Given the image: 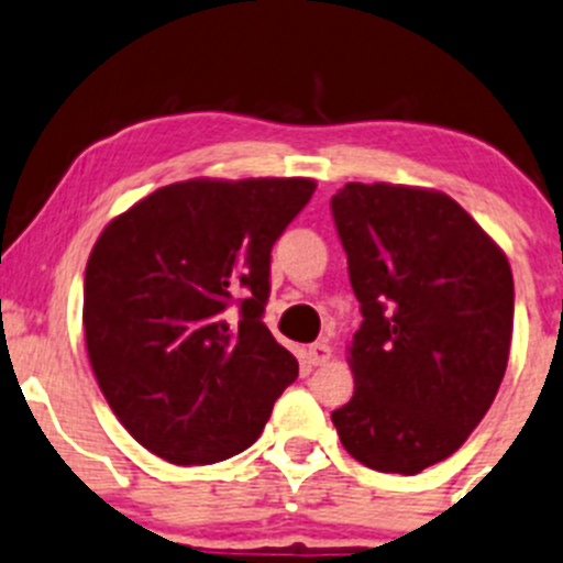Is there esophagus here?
Wrapping results in <instances>:
<instances>
[{
    "label": "esophagus",
    "instance_id": "obj_1",
    "mask_svg": "<svg viewBox=\"0 0 563 563\" xmlns=\"http://www.w3.org/2000/svg\"><path fill=\"white\" fill-rule=\"evenodd\" d=\"M329 356H331V347L327 345V342H316V345L307 347V361H310L312 366L327 364Z\"/></svg>",
    "mask_w": 563,
    "mask_h": 563
}]
</instances>
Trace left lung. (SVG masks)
<instances>
[{
  "label": "left lung",
  "instance_id": "8db88e82",
  "mask_svg": "<svg viewBox=\"0 0 563 563\" xmlns=\"http://www.w3.org/2000/svg\"><path fill=\"white\" fill-rule=\"evenodd\" d=\"M331 218L364 318L351 345L356 390L331 421L369 470L418 475L464 445L501 386L510 264L440 191L345 183Z\"/></svg>",
  "mask_w": 563,
  "mask_h": 563
}]
</instances>
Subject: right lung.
Listing matches in <instances>:
<instances>
[{
    "instance_id": "obj_1",
    "label": "right lung",
    "mask_w": 563,
    "mask_h": 563,
    "mask_svg": "<svg viewBox=\"0 0 563 563\" xmlns=\"http://www.w3.org/2000/svg\"><path fill=\"white\" fill-rule=\"evenodd\" d=\"M312 191L305 177L173 183L93 245L88 358L118 421L158 459L191 466L242 453L297 380L264 312L272 245Z\"/></svg>"
}]
</instances>
